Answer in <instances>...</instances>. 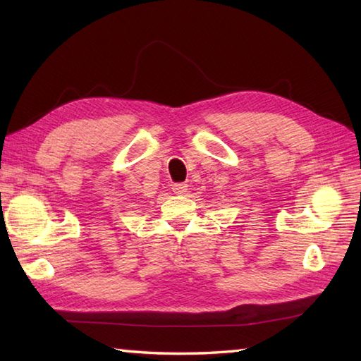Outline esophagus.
<instances>
[{"label": "esophagus", "instance_id": "obj_1", "mask_svg": "<svg viewBox=\"0 0 361 361\" xmlns=\"http://www.w3.org/2000/svg\"><path fill=\"white\" fill-rule=\"evenodd\" d=\"M172 190L175 195H185L188 192V185H185V183H176V185L172 186Z\"/></svg>", "mask_w": 361, "mask_h": 361}]
</instances>
